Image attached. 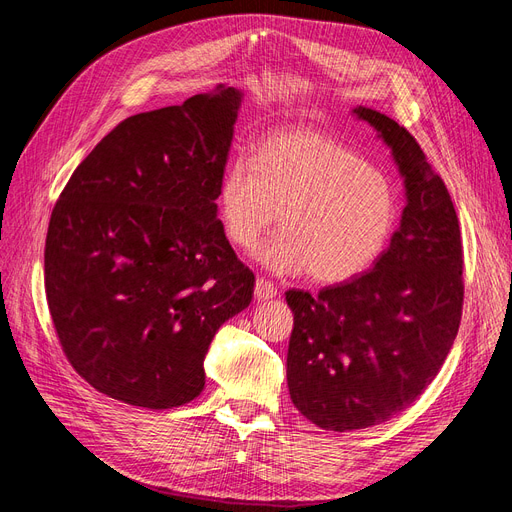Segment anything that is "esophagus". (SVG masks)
I'll list each match as a JSON object with an SVG mask.
<instances>
[{
	"label": "esophagus",
	"mask_w": 512,
	"mask_h": 512,
	"mask_svg": "<svg viewBox=\"0 0 512 512\" xmlns=\"http://www.w3.org/2000/svg\"><path fill=\"white\" fill-rule=\"evenodd\" d=\"M254 294L258 301H267V299H273L277 297V286L269 280H265V277H258L256 280V288H254Z\"/></svg>",
	"instance_id": "obj_1"
}]
</instances>
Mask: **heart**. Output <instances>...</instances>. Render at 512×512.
I'll list each match as a JSON object with an SVG mask.
<instances>
[{"mask_svg":"<svg viewBox=\"0 0 512 512\" xmlns=\"http://www.w3.org/2000/svg\"><path fill=\"white\" fill-rule=\"evenodd\" d=\"M218 209L228 241L252 252L277 222L284 228L262 262L277 273L346 282L367 271L397 220L391 179L350 147L320 132H282L254 158H235L222 173Z\"/></svg>","mask_w":512,"mask_h":512,"instance_id":"heart-1","label":"heart"}]
</instances>
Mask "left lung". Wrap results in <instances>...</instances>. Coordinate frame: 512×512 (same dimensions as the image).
Masks as SVG:
<instances>
[{
	"label": "left lung",
	"instance_id": "obj_1",
	"mask_svg": "<svg viewBox=\"0 0 512 512\" xmlns=\"http://www.w3.org/2000/svg\"><path fill=\"white\" fill-rule=\"evenodd\" d=\"M354 113L393 149L408 205L374 269L318 294L290 288L292 404L331 431L389 421L418 399L451 350L463 309L459 220L414 136L371 108Z\"/></svg>",
	"mask_w": 512,
	"mask_h": 512
}]
</instances>
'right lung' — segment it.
Segmentation results:
<instances>
[{
	"mask_svg": "<svg viewBox=\"0 0 512 512\" xmlns=\"http://www.w3.org/2000/svg\"><path fill=\"white\" fill-rule=\"evenodd\" d=\"M241 94L218 87L108 132L53 207L44 290L76 374L168 410L205 389V354L252 301L254 273L218 220Z\"/></svg>",
	"mask_w": 512,
	"mask_h": 512,
	"instance_id": "right-lung-1",
	"label": "right lung"
}]
</instances>
